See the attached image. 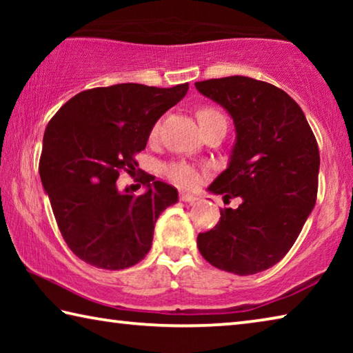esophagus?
Instances as JSON below:
<instances>
[{
    "instance_id": "esophagus-1",
    "label": "esophagus",
    "mask_w": 353,
    "mask_h": 353,
    "mask_svg": "<svg viewBox=\"0 0 353 353\" xmlns=\"http://www.w3.org/2000/svg\"><path fill=\"white\" fill-rule=\"evenodd\" d=\"M179 198H181V201H183V202H194V201H198V198H196L194 194L185 193V191H181V194H179Z\"/></svg>"
}]
</instances>
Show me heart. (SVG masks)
Listing matches in <instances>:
<instances>
[{"label": "heart", "mask_w": 353, "mask_h": 353, "mask_svg": "<svg viewBox=\"0 0 353 353\" xmlns=\"http://www.w3.org/2000/svg\"><path fill=\"white\" fill-rule=\"evenodd\" d=\"M216 118H224V115L218 109H214V107L205 105V107H201V109L198 110V119H199L201 126L208 121H212V119H216ZM159 130H160V123H155L152 130H151V137L157 135ZM163 174L168 177L172 183H176L177 187H182V188L196 187V185L199 183V179H201V174L196 166L190 165L187 162H181V160L165 165Z\"/></svg>", "instance_id": "b5f03b06"}]
</instances>
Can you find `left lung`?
I'll return each instance as SVG.
<instances>
[{
  "label": "left lung",
  "instance_id": "left-lung-1",
  "mask_svg": "<svg viewBox=\"0 0 353 353\" xmlns=\"http://www.w3.org/2000/svg\"><path fill=\"white\" fill-rule=\"evenodd\" d=\"M194 85L230 113L236 130L229 166L208 191L243 199L198 235L199 252L218 270L261 272L286 255L316 204L318 143L299 104L272 83L229 76Z\"/></svg>",
  "mask_w": 353,
  "mask_h": 353
}]
</instances>
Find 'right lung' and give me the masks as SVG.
<instances>
[{
	"label": "right lung",
	"instance_id": "1",
	"mask_svg": "<svg viewBox=\"0 0 353 353\" xmlns=\"http://www.w3.org/2000/svg\"><path fill=\"white\" fill-rule=\"evenodd\" d=\"M188 92V82L171 88L117 83L83 90L48 123L39 172L65 243L88 265L126 270L145 259L154 225L177 190L145 174L146 191L118 190L119 172L132 176L135 154L163 113Z\"/></svg>",
	"mask_w": 353,
	"mask_h": 353
}]
</instances>
